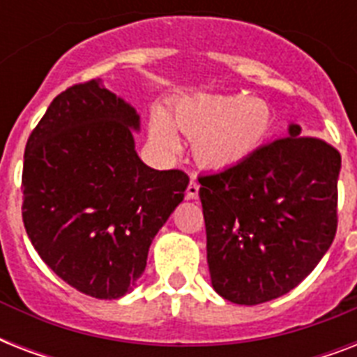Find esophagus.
Instances as JSON below:
<instances>
[{"label": "esophagus", "mask_w": 357, "mask_h": 357, "mask_svg": "<svg viewBox=\"0 0 357 357\" xmlns=\"http://www.w3.org/2000/svg\"><path fill=\"white\" fill-rule=\"evenodd\" d=\"M198 190H200V185L196 183L195 179H190L189 187H187V198L189 200H196L198 198Z\"/></svg>", "instance_id": "obj_1"}]
</instances>
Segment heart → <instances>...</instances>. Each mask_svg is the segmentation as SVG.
<instances>
[{
  "label": "heart",
  "instance_id": "obj_1",
  "mask_svg": "<svg viewBox=\"0 0 357 357\" xmlns=\"http://www.w3.org/2000/svg\"><path fill=\"white\" fill-rule=\"evenodd\" d=\"M176 128L192 139V155L202 167L228 170L248 161L268 140L274 114L257 98L196 96L176 103L170 116L165 109L153 111L151 142L165 153H176Z\"/></svg>",
  "mask_w": 357,
  "mask_h": 357
}]
</instances>
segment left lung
<instances>
[{"mask_svg": "<svg viewBox=\"0 0 357 357\" xmlns=\"http://www.w3.org/2000/svg\"><path fill=\"white\" fill-rule=\"evenodd\" d=\"M300 131L198 179L213 289L234 304L287 294L333 243L341 155Z\"/></svg>", "mask_w": 357, "mask_h": 357, "instance_id": "obj_1", "label": "left lung"}]
</instances>
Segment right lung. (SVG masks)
Returning a JSON list of instances; mask_svg holds the SVG:
<instances>
[{"label":"right lung","mask_w":357,"mask_h":357,"mask_svg":"<svg viewBox=\"0 0 357 357\" xmlns=\"http://www.w3.org/2000/svg\"><path fill=\"white\" fill-rule=\"evenodd\" d=\"M139 129L137 111L92 79L61 92L25 144V231L61 280L94 298L135 287L189 185L181 170L140 161Z\"/></svg>","instance_id":"obj_1"}]
</instances>
